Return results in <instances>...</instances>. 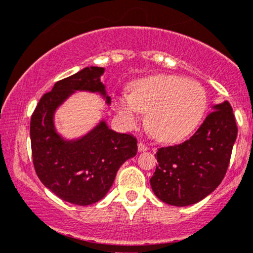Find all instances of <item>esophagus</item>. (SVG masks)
<instances>
[{"mask_svg":"<svg viewBox=\"0 0 253 253\" xmlns=\"http://www.w3.org/2000/svg\"><path fill=\"white\" fill-rule=\"evenodd\" d=\"M149 147H147V145H145L144 143H141V141H139L138 143V151L139 152H143V151H146Z\"/></svg>","mask_w":253,"mask_h":253,"instance_id":"esophagus-1","label":"esophagus"}]
</instances>
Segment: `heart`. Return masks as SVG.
<instances>
[{"label":"heart","instance_id":"1","mask_svg":"<svg viewBox=\"0 0 253 253\" xmlns=\"http://www.w3.org/2000/svg\"><path fill=\"white\" fill-rule=\"evenodd\" d=\"M207 92L200 83L171 75H157L130 86L129 96L119 97L117 109L128 126L139 112L147 113V128L162 141L189 135L207 109Z\"/></svg>","mask_w":253,"mask_h":253}]
</instances>
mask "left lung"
<instances>
[{
    "instance_id": "obj_1",
    "label": "left lung",
    "mask_w": 253,
    "mask_h": 253,
    "mask_svg": "<svg viewBox=\"0 0 253 253\" xmlns=\"http://www.w3.org/2000/svg\"><path fill=\"white\" fill-rule=\"evenodd\" d=\"M238 127L228 101L216 104L184 143L157 151L153 193L168 205H194L221 183L227 171Z\"/></svg>"
}]
</instances>
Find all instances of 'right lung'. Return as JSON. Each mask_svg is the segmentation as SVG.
I'll return each instance as SVG.
<instances>
[{
  "label": "right lung",
  "mask_w": 253,
  "mask_h": 253,
  "mask_svg": "<svg viewBox=\"0 0 253 253\" xmlns=\"http://www.w3.org/2000/svg\"><path fill=\"white\" fill-rule=\"evenodd\" d=\"M103 68L89 66L58 81L40 98L31 118L34 169L40 181L72 205L88 206L106 196L119 168L136 155V139L108 128L104 121L77 140H64L56 132L53 114L74 91L100 92L110 103L100 77Z\"/></svg>",
  "instance_id": "right-lung-1"
}]
</instances>
